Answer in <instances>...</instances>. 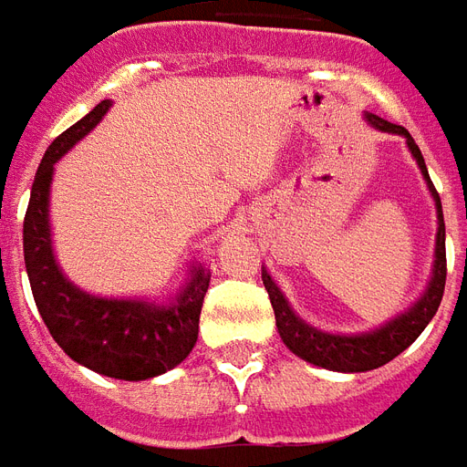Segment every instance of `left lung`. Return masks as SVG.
<instances>
[{
    "instance_id": "obj_1",
    "label": "left lung",
    "mask_w": 467,
    "mask_h": 467,
    "mask_svg": "<svg viewBox=\"0 0 467 467\" xmlns=\"http://www.w3.org/2000/svg\"><path fill=\"white\" fill-rule=\"evenodd\" d=\"M365 119L375 130H380V132L405 137V144H408V150L415 157L418 167H420L422 177L428 182V190H431L432 200H435V213H438L435 263H432L431 283L425 287L420 300L412 305V307H408L405 313L398 315V317H392V320H388L380 327H375V330H368V333H325V330H317L313 325L305 323L303 317L295 315L290 303L280 293V287L275 285V280L267 275V270H263L265 290L270 295V303H273L275 310V323H277V333L283 337V343L297 358L313 362L317 368H325V370L337 372L375 370V368H380L385 362H390L392 358H398L402 350H408L418 340V335L428 327L432 315L438 313L442 300V290H445V273H448V267H445V223H442L441 194L435 192V187H432L431 174H428V167H425V160H422L420 154V147L415 144L410 132L405 127H400V124H392L378 115H365Z\"/></svg>"
}]
</instances>
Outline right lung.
<instances>
[{
  "mask_svg": "<svg viewBox=\"0 0 467 467\" xmlns=\"http://www.w3.org/2000/svg\"><path fill=\"white\" fill-rule=\"evenodd\" d=\"M112 107L109 99L75 122L47 147L25 214V265L36 310L55 343L79 365L117 380H147L172 370L192 352L210 273L194 265L170 303L97 297L69 283L52 250L49 187L55 162L95 130Z\"/></svg>",
  "mask_w": 467,
  "mask_h": 467,
  "instance_id": "1",
  "label": "right lung"
}]
</instances>
